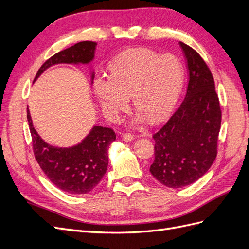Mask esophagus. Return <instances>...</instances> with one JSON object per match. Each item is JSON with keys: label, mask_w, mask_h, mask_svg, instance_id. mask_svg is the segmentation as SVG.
I'll return each instance as SVG.
<instances>
[{"label": "esophagus", "mask_w": 249, "mask_h": 249, "mask_svg": "<svg viewBox=\"0 0 249 249\" xmlns=\"http://www.w3.org/2000/svg\"><path fill=\"white\" fill-rule=\"evenodd\" d=\"M122 137L124 141H133L135 139V136H134V135H132L131 133H123Z\"/></svg>", "instance_id": "1"}]
</instances>
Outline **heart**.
<instances>
[{
    "mask_svg": "<svg viewBox=\"0 0 249 249\" xmlns=\"http://www.w3.org/2000/svg\"><path fill=\"white\" fill-rule=\"evenodd\" d=\"M182 84L183 67L178 58L162 56L148 49H135L113 60L109 78L97 76L93 90L104 113L110 118L125 110L126 97L132 96L134 108L154 123L168 114ZM141 116L139 122L143 118Z\"/></svg>",
    "mask_w": 249,
    "mask_h": 249,
    "instance_id": "b5f03b06",
    "label": "heart"
}]
</instances>
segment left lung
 Returning a JSON list of instances; mask_svg holds the SVG:
<instances>
[{"instance_id":"8db88e82","label":"left lung","mask_w":249,"mask_h":249,"mask_svg":"<svg viewBox=\"0 0 249 249\" xmlns=\"http://www.w3.org/2000/svg\"><path fill=\"white\" fill-rule=\"evenodd\" d=\"M187 60L186 96L162 129L154 134L155 160L149 171L169 188L196 182L217 156L221 110L211 71L196 51L179 42Z\"/></svg>"}]
</instances>
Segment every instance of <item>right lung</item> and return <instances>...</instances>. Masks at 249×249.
<instances>
[{"mask_svg": "<svg viewBox=\"0 0 249 249\" xmlns=\"http://www.w3.org/2000/svg\"><path fill=\"white\" fill-rule=\"evenodd\" d=\"M95 48L96 42L81 41L57 53L41 65L34 81L52 65L90 63L94 58ZM93 79L94 72L91 74V81ZM27 118L35 159L51 182L70 194H85L91 191L107 171L109 145L116 139L114 131L110 127L94 125L77 145L57 147L43 141L36 132L29 108Z\"/></svg>", "mask_w": 249, "mask_h": 249, "instance_id": "add662e5", "label": "right lung"}]
</instances>
